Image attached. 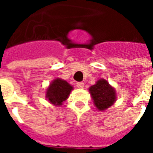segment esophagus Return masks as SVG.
<instances>
[{
    "label": "esophagus",
    "instance_id": "obj_1",
    "mask_svg": "<svg viewBox=\"0 0 153 153\" xmlns=\"http://www.w3.org/2000/svg\"><path fill=\"white\" fill-rule=\"evenodd\" d=\"M76 87H77L78 88H81V89H82V88H84V83H83V82H77V83H76Z\"/></svg>",
    "mask_w": 153,
    "mask_h": 153
}]
</instances>
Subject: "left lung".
Instances as JSON below:
<instances>
[{"instance_id": "1", "label": "left lung", "mask_w": 153, "mask_h": 153, "mask_svg": "<svg viewBox=\"0 0 153 153\" xmlns=\"http://www.w3.org/2000/svg\"><path fill=\"white\" fill-rule=\"evenodd\" d=\"M88 91L94 100V106L100 111H105L117 100V92L105 79L100 78L92 85Z\"/></svg>"}]
</instances>
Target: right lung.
Wrapping results in <instances>:
<instances>
[{"instance_id": "obj_1", "label": "right lung", "mask_w": 153, "mask_h": 153, "mask_svg": "<svg viewBox=\"0 0 153 153\" xmlns=\"http://www.w3.org/2000/svg\"><path fill=\"white\" fill-rule=\"evenodd\" d=\"M73 90V87L65 80L55 78L50 82L46 90V99L48 102L55 105L60 106L65 101Z\"/></svg>"}]
</instances>
